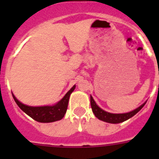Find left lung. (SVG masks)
Returning <instances> with one entry per match:
<instances>
[{
    "label": "left lung",
    "instance_id": "left-lung-1",
    "mask_svg": "<svg viewBox=\"0 0 159 159\" xmlns=\"http://www.w3.org/2000/svg\"><path fill=\"white\" fill-rule=\"evenodd\" d=\"M146 104V102H144L143 105L138 107L135 110L132 111L128 112V113L124 114H111L109 112H107L105 111L102 110L100 107L97 106L95 102L94 101L92 96H91V106H92V109L93 113L95 114V117L98 118L99 119L102 120V121L107 122V123H119L122 122H124L130 118L133 117V116L137 114L138 112L141 110L142 108L144 107Z\"/></svg>",
    "mask_w": 159,
    "mask_h": 159
}]
</instances>
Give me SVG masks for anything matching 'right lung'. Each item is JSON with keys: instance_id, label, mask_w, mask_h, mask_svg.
<instances>
[{"instance_id": "obj_1", "label": "right lung", "mask_w": 159, "mask_h": 159, "mask_svg": "<svg viewBox=\"0 0 159 159\" xmlns=\"http://www.w3.org/2000/svg\"><path fill=\"white\" fill-rule=\"evenodd\" d=\"M75 88V86H73L71 90L67 92L65 96L54 106H27V105L23 104L20 101H18L17 99L13 95V94H12V97L18 107L34 120L40 122V123H52V122L58 121L64 118V115L67 111L70 95L74 91Z\"/></svg>"}]
</instances>
